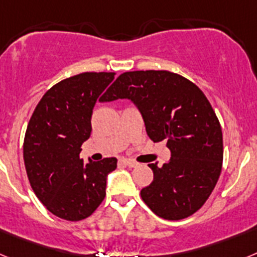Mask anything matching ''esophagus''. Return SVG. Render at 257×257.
Here are the masks:
<instances>
[{
	"label": "esophagus",
	"instance_id": "obj_1",
	"mask_svg": "<svg viewBox=\"0 0 257 257\" xmlns=\"http://www.w3.org/2000/svg\"><path fill=\"white\" fill-rule=\"evenodd\" d=\"M119 162L123 163V165H126L127 167H130V169H133V167H136V166H138V163H136L135 161L127 160V158H121V160H119Z\"/></svg>",
	"mask_w": 257,
	"mask_h": 257
}]
</instances>
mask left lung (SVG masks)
I'll return each mask as SVG.
<instances>
[{"label":"left lung","mask_w":257,"mask_h":257,"mask_svg":"<svg viewBox=\"0 0 257 257\" xmlns=\"http://www.w3.org/2000/svg\"><path fill=\"white\" fill-rule=\"evenodd\" d=\"M130 99L154 143L166 140L169 163H149L153 181L140 194L157 216L181 220L205 205L222 166L221 126L197 85L169 70L124 72L100 101Z\"/></svg>","instance_id":"obj_1"}]
</instances>
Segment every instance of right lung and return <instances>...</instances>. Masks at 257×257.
Here are the masks:
<instances>
[{"mask_svg":"<svg viewBox=\"0 0 257 257\" xmlns=\"http://www.w3.org/2000/svg\"><path fill=\"white\" fill-rule=\"evenodd\" d=\"M113 72H85L65 78L42 96L27 127L23 157L31 187L60 219L88 217L105 197L106 176L117 158L83 162L81 145L91 135L95 103L114 79Z\"/></svg>","mask_w":257,"mask_h":257,"instance_id":"1","label":"right lung"}]
</instances>
